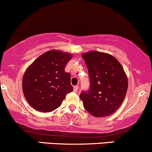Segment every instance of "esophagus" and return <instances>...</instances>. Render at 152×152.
<instances>
[{
	"mask_svg": "<svg viewBox=\"0 0 152 152\" xmlns=\"http://www.w3.org/2000/svg\"><path fill=\"white\" fill-rule=\"evenodd\" d=\"M78 88H79V86H74V88H73V91H74V92H77V91H78Z\"/></svg>",
	"mask_w": 152,
	"mask_h": 152,
	"instance_id": "34e87169",
	"label": "esophagus"
}]
</instances>
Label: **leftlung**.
I'll list each match as a JSON object with an SVG mask.
<instances>
[{"instance_id": "left-lung-1", "label": "left lung", "mask_w": 152, "mask_h": 152, "mask_svg": "<svg viewBox=\"0 0 152 152\" xmlns=\"http://www.w3.org/2000/svg\"><path fill=\"white\" fill-rule=\"evenodd\" d=\"M88 69L90 89L80 98L85 109L96 117L115 113L125 99L128 77L121 64L112 55L91 50L82 54Z\"/></svg>"}]
</instances>
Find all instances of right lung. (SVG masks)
I'll list each match as a JSON object with an SVG mask.
<instances>
[{"mask_svg": "<svg viewBox=\"0 0 152 152\" xmlns=\"http://www.w3.org/2000/svg\"><path fill=\"white\" fill-rule=\"evenodd\" d=\"M72 57L70 53L50 50L36 58L24 72L22 90L33 109L50 112L61 106L66 94L73 91L65 66Z\"/></svg>", "mask_w": 152, "mask_h": 152, "instance_id": "right-lung-1", "label": "right lung"}]
</instances>
